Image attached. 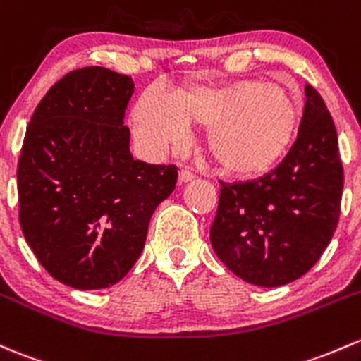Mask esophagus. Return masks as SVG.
<instances>
[{
  "instance_id": "obj_1",
  "label": "esophagus",
  "mask_w": 361,
  "mask_h": 361,
  "mask_svg": "<svg viewBox=\"0 0 361 361\" xmlns=\"http://www.w3.org/2000/svg\"><path fill=\"white\" fill-rule=\"evenodd\" d=\"M193 178H195V174H193L190 169L185 168L180 171V176H178V180H180V183H187V181H192Z\"/></svg>"
}]
</instances>
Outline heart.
<instances>
[{
	"label": "heart",
	"instance_id": "heart-1",
	"mask_svg": "<svg viewBox=\"0 0 361 361\" xmlns=\"http://www.w3.org/2000/svg\"><path fill=\"white\" fill-rule=\"evenodd\" d=\"M188 124L207 130V149L226 173L254 178L275 168L294 143V97L261 79L197 82L176 94L149 88L133 109V126L152 152L187 145Z\"/></svg>",
	"mask_w": 361,
	"mask_h": 361
}]
</instances>
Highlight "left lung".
I'll return each mask as SVG.
<instances>
[{
    "label": "left lung",
    "instance_id": "8db88e82",
    "mask_svg": "<svg viewBox=\"0 0 361 361\" xmlns=\"http://www.w3.org/2000/svg\"><path fill=\"white\" fill-rule=\"evenodd\" d=\"M298 138L264 176L221 183L211 244L230 271L259 287L294 282L320 259L337 228L344 171L324 98L306 85Z\"/></svg>",
    "mask_w": 361,
    "mask_h": 361
}]
</instances>
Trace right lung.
Segmentation results:
<instances>
[{
	"instance_id": "1",
	"label": "right lung",
	"mask_w": 361,
	"mask_h": 361,
	"mask_svg": "<svg viewBox=\"0 0 361 361\" xmlns=\"http://www.w3.org/2000/svg\"><path fill=\"white\" fill-rule=\"evenodd\" d=\"M135 85L82 67L48 90L25 131L17 169L18 219L53 279L81 290L119 282L142 254L176 166L135 161L124 126Z\"/></svg>"
}]
</instances>
